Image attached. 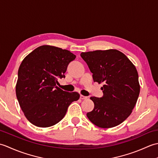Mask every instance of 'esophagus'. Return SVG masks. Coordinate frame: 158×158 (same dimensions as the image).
<instances>
[{
  "label": "esophagus",
  "instance_id": "1",
  "mask_svg": "<svg viewBox=\"0 0 158 158\" xmlns=\"http://www.w3.org/2000/svg\"><path fill=\"white\" fill-rule=\"evenodd\" d=\"M87 98H88V97H87V96H83V95H80V99L84 100V99H87Z\"/></svg>",
  "mask_w": 158,
  "mask_h": 158
}]
</instances>
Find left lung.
Listing matches in <instances>:
<instances>
[{
    "label": "left lung",
    "instance_id": "8db88e82",
    "mask_svg": "<svg viewBox=\"0 0 158 158\" xmlns=\"http://www.w3.org/2000/svg\"><path fill=\"white\" fill-rule=\"evenodd\" d=\"M81 56L93 73L94 81L104 83L101 98H90L94 108L87 113V117L102 128L119 125L132 113L139 96L136 67L116 49L82 52Z\"/></svg>",
    "mask_w": 158,
    "mask_h": 158
}]
</instances>
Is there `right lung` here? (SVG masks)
I'll return each instance as SVG.
<instances>
[{"label": "right lung", "instance_id": "right-lung-1", "mask_svg": "<svg viewBox=\"0 0 158 158\" xmlns=\"http://www.w3.org/2000/svg\"><path fill=\"white\" fill-rule=\"evenodd\" d=\"M76 56L69 50L43 45L23 60L18 70L17 98L30 122L37 127L55 125L65 116L77 92H68L56 85Z\"/></svg>", "mask_w": 158, "mask_h": 158}]
</instances>
